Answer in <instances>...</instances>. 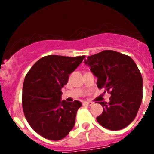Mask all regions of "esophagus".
Instances as JSON below:
<instances>
[{"label":"esophagus","mask_w":154,"mask_h":154,"mask_svg":"<svg viewBox=\"0 0 154 154\" xmlns=\"http://www.w3.org/2000/svg\"><path fill=\"white\" fill-rule=\"evenodd\" d=\"M92 104H93V103H92V102H91V101L85 102V103H83V105H86V106H91Z\"/></svg>","instance_id":"esophagus-1"}]
</instances>
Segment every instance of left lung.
<instances>
[{"label": "left lung", "instance_id": "8db88e82", "mask_svg": "<svg viewBox=\"0 0 154 154\" xmlns=\"http://www.w3.org/2000/svg\"><path fill=\"white\" fill-rule=\"evenodd\" d=\"M97 77V86L110 93L109 102H99L103 112L97 117L100 125L110 130L125 128L134 120L142 100V74L129 56L106 50L84 60Z\"/></svg>", "mask_w": 154, "mask_h": 154}]
</instances>
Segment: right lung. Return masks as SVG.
Instances as JSON below:
<instances>
[{"label":"right lung","mask_w":154,"mask_h":154,"mask_svg":"<svg viewBox=\"0 0 154 154\" xmlns=\"http://www.w3.org/2000/svg\"><path fill=\"white\" fill-rule=\"evenodd\" d=\"M85 56L70 57L49 55L36 62L24 78L22 106L26 119L34 131L49 140L63 139L75 124L82 103L61 100L62 88L69 74Z\"/></svg>","instance_id":"1"}]
</instances>
